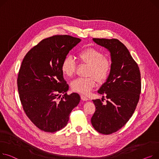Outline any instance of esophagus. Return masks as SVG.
<instances>
[{
    "instance_id": "obj_1",
    "label": "esophagus",
    "mask_w": 159,
    "mask_h": 159,
    "mask_svg": "<svg viewBox=\"0 0 159 159\" xmlns=\"http://www.w3.org/2000/svg\"><path fill=\"white\" fill-rule=\"evenodd\" d=\"M80 97H81V99L83 100V101H87L88 100V98L87 97H86L85 95H83V94H81L80 95Z\"/></svg>"
}]
</instances>
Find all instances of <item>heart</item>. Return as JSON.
Returning a JSON list of instances; mask_svg holds the SVG:
<instances>
[{"label": "heart", "mask_w": 159, "mask_h": 159, "mask_svg": "<svg viewBox=\"0 0 159 159\" xmlns=\"http://www.w3.org/2000/svg\"><path fill=\"white\" fill-rule=\"evenodd\" d=\"M77 59L80 65L88 66L86 78H79L71 84V89L75 92L87 94L96 85L97 80L99 82L105 81L109 77L111 71V62L103 56V53L93 48H85L79 52ZM76 63L74 59L68 56L61 64V71L67 77H72L75 71Z\"/></svg>", "instance_id": "b5f03b06"}]
</instances>
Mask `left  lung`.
Returning a JSON list of instances; mask_svg holds the SVG:
<instances>
[{"label":"left lung","mask_w":159,"mask_h":159,"mask_svg":"<svg viewBox=\"0 0 159 159\" xmlns=\"http://www.w3.org/2000/svg\"><path fill=\"white\" fill-rule=\"evenodd\" d=\"M93 39L111 53L110 73L98 91L108 100L103 104V100H93L96 110L91 120L95 130L108 135L121 129L134 112L141 91V73L129 50L118 39Z\"/></svg>","instance_id":"8db88e82"}]
</instances>
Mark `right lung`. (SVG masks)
I'll use <instances>...</instances> for the list:
<instances>
[{"label": "right lung", "instance_id": "right-lung-1", "mask_svg": "<svg viewBox=\"0 0 159 159\" xmlns=\"http://www.w3.org/2000/svg\"><path fill=\"white\" fill-rule=\"evenodd\" d=\"M80 41L68 35L47 38L32 48L22 62L17 79L20 99L29 120L44 132L64 128L80 102L78 93L67 94L61 64Z\"/></svg>", "mask_w": 159, "mask_h": 159}]
</instances>
